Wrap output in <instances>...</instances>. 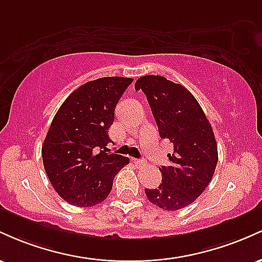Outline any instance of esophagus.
Listing matches in <instances>:
<instances>
[{
	"instance_id": "1",
	"label": "esophagus",
	"mask_w": 262,
	"mask_h": 262,
	"mask_svg": "<svg viewBox=\"0 0 262 262\" xmlns=\"http://www.w3.org/2000/svg\"><path fill=\"white\" fill-rule=\"evenodd\" d=\"M133 164L135 165V166H144V162L143 160H139V159H133Z\"/></svg>"
}]
</instances>
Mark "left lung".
Returning <instances> with one entry per match:
<instances>
[{
    "label": "left lung",
    "mask_w": 262,
    "mask_h": 262,
    "mask_svg": "<svg viewBox=\"0 0 262 262\" xmlns=\"http://www.w3.org/2000/svg\"><path fill=\"white\" fill-rule=\"evenodd\" d=\"M151 108L159 134L173 145L169 166L159 167L162 181L145 188L148 200L164 210H179L196 201L212 180L218 162L214 133L202 107L186 87L159 75L135 82Z\"/></svg>",
    "instance_id": "8db88e82"
}]
</instances>
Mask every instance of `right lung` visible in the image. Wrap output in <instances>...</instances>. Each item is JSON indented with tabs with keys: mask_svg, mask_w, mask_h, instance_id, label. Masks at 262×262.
Instances as JSON below:
<instances>
[{
	"mask_svg": "<svg viewBox=\"0 0 262 262\" xmlns=\"http://www.w3.org/2000/svg\"><path fill=\"white\" fill-rule=\"evenodd\" d=\"M128 77H101L89 81L69 96L54 117L41 156L48 179L68 203L92 207L103 202L114 176L129 164L125 156L110 154L108 129Z\"/></svg>",
	"mask_w": 262,
	"mask_h": 262,
	"instance_id": "obj_1",
	"label": "right lung"
}]
</instances>
